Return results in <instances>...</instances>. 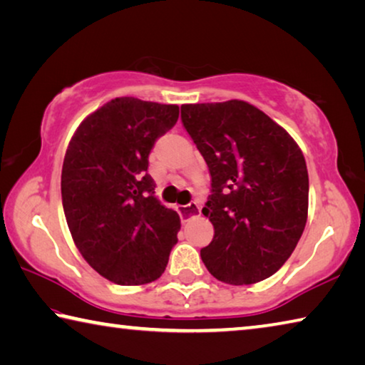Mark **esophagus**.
I'll return each mask as SVG.
<instances>
[{
    "label": "esophagus",
    "instance_id": "34e87169",
    "mask_svg": "<svg viewBox=\"0 0 365 365\" xmlns=\"http://www.w3.org/2000/svg\"><path fill=\"white\" fill-rule=\"evenodd\" d=\"M200 212H201V207L197 206L196 202H190V205H187V206L178 207V214H180V217H182L183 222L196 217V215H200Z\"/></svg>",
    "mask_w": 365,
    "mask_h": 365
}]
</instances>
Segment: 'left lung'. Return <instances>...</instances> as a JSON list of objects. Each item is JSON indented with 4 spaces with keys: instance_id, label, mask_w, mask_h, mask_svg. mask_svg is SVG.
<instances>
[{
    "instance_id": "left-lung-1",
    "label": "left lung",
    "mask_w": 365,
    "mask_h": 365,
    "mask_svg": "<svg viewBox=\"0 0 365 365\" xmlns=\"http://www.w3.org/2000/svg\"><path fill=\"white\" fill-rule=\"evenodd\" d=\"M182 122L212 180L202 214L214 238L201 250L202 262L230 285L269 279L292 256L307 220L309 175L298 143L242 100L183 104Z\"/></svg>"
}]
</instances>
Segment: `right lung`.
Instances as JSON below:
<instances>
[{
  "label": "right lung",
  "mask_w": 365,
  "mask_h": 365,
  "mask_svg": "<svg viewBox=\"0 0 365 365\" xmlns=\"http://www.w3.org/2000/svg\"><path fill=\"white\" fill-rule=\"evenodd\" d=\"M177 104L122 96L85 117L67 146L61 195L80 255L117 285L159 279L180 217L154 196L148 156L175 125Z\"/></svg>",
  "instance_id": "obj_1"
}]
</instances>
